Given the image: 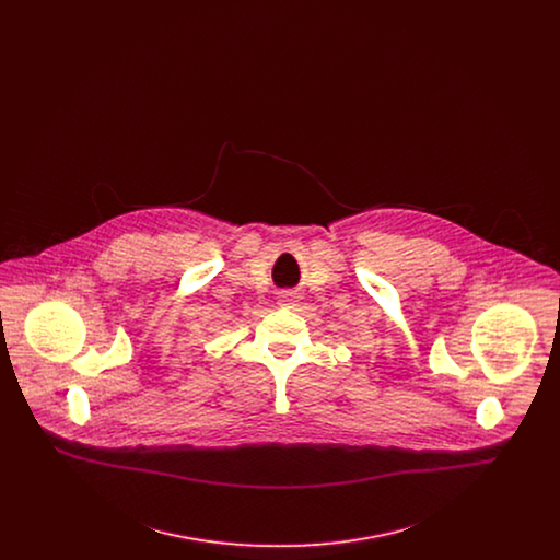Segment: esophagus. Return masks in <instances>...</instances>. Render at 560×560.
I'll return each mask as SVG.
<instances>
[{
    "label": "esophagus",
    "instance_id": "1",
    "mask_svg": "<svg viewBox=\"0 0 560 560\" xmlns=\"http://www.w3.org/2000/svg\"><path fill=\"white\" fill-rule=\"evenodd\" d=\"M293 300H295V295L290 292L281 293V298H279V302H281L283 306H290V304H293Z\"/></svg>",
    "mask_w": 560,
    "mask_h": 560
}]
</instances>
